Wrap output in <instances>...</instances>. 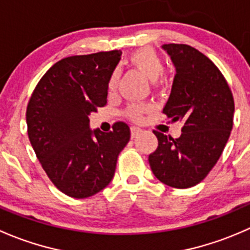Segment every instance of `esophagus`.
I'll list each match as a JSON object with an SVG mask.
<instances>
[{
    "label": "esophagus",
    "instance_id": "1",
    "mask_svg": "<svg viewBox=\"0 0 250 250\" xmlns=\"http://www.w3.org/2000/svg\"><path fill=\"white\" fill-rule=\"evenodd\" d=\"M140 132H142V128L138 127V126H132V127H131V137L132 138L137 137V135Z\"/></svg>",
    "mask_w": 250,
    "mask_h": 250
}]
</instances>
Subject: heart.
Listing matches in <instances>:
<instances>
[{
    "label": "heart",
    "instance_id": "b5f03b06",
    "mask_svg": "<svg viewBox=\"0 0 250 250\" xmlns=\"http://www.w3.org/2000/svg\"><path fill=\"white\" fill-rule=\"evenodd\" d=\"M130 65L133 68L137 69L146 79H148L150 83H155L163 77L165 72V66L160 56L151 49H140L135 51L128 59ZM117 85V73L113 74L108 83V90L113 91ZM146 112L144 107L132 106L128 108L127 113L133 119H140L141 115Z\"/></svg>",
    "mask_w": 250,
    "mask_h": 250
}]
</instances>
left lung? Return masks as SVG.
<instances>
[{"label":"left lung","mask_w":250,"mask_h":250,"mask_svg":"<svg viewBox=\"0 0 250 250\" xmlns=\"http://www.w3.org/2000/svg\"><path fill=\"white\" fill-rule=\"evenodd\" d=\"M176 68L163 112L182 122V135L172 138L154 131L159 146L149 155L154 176L177 189L194 187L219 160L233 125L232 92L217 66L187 44H164Z\"/></svg>","instance_id":"left-lung-1"}]
</instances>
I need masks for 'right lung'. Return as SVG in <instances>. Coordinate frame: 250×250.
<instances>
[{"mask_svg": "<svg viewBox=\"0 0 250 250\" xmlns=\"http://www.w3.org/2000/svg\"><path fill=\"white\" fill-rule=\"evenodd\" d=\"M122 51H100L58 61L33 90L26 109L27 133L53 184L74 199L101 191L113 179L130 127L90 128V113L107 104L108 83Z\"/></svg>", "mask_w": 250, "mask_h": 250, "instance_id": "obj_1", "label": "right lung"}]
</instances>
